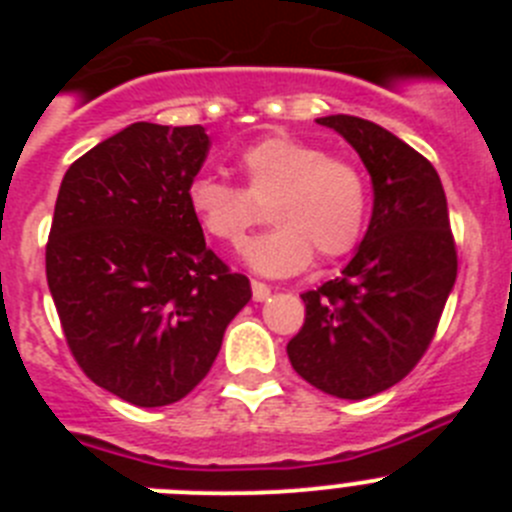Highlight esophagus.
<instances>
[{"instance_id": "esophagus-1", "label": "esophagus", "mask_w": 512, "mask_h": 512, "mask_svg": "<svg viewBox=\"0 0 512 512\" xmlns=\"http://www.w3.org/2000/svg\"><path fill=\"white\" fill-rule=\"evenodd\" d=\"M251 292H253V300L256 302L269 300V295H271V289L266 287L264 282H251Z\"/></svg>"}]
</instances>
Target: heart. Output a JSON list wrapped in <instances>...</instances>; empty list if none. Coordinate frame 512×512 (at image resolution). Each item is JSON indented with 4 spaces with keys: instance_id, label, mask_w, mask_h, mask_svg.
I'll use <instances>...</instances> for the list:
<instances>
[{
    "instance_id": "1",
    "label": "heart",
    "mask_w": 512,
    "mask_h": 512,
    "mask_svg": "<svg viewBox=\"0 0 512 512\" xmlns=\"http://www.w3.org/2000/svg\"><path fill=\"white\" fill-rule=\"evenodd\" d=\"M246 189L197 176L187 187V207L210 238L238 246L259 210L269 205L277 228L253 238L243 259L264 277H289L305 269L312 251L336 259L359 243L369 212L361 169L333 158L315 143L292 135H266L238 156Z\"/></svg>"
}]
</instances>
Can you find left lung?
<instances>
[{
  "mask_svg": "<svg viewBox=\"0 0 512 512\" xmlns=\"http://www.w3.org/2000/svg\"><path fill=\"white\" fill-rule=\"evenodd\" d=\"M359 153L374 207L341 277L302 295L305 325L287 356L305 382L341 400L390 390L431 346L456 282V248L436 169L405 140L354 115L318 117Z\"/></svg>",
  "mask_w": 512,
  "mask_h": 512,
  "instance_id": "8db88e82",
  "label": "left lung"
}]
</instances>
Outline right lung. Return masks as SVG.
Returning <instances> with one entry per match:
<instances>
[{
	"instance_id": "right-lung-1",
	"label": "right lung",
	"mask_w": 512,
	"mask_h": 512,
	"mask_svg": "<svg viewBox=\"0 0 512 512\" xmlns=\"http://www.w3.org/2000/svg\"><path fill=\"white\" fill-rule=\"evenodd\" d=\"M207 151L202 125L133 122L58 189L45 277L66 343L94 384L138 408L187 397L251 300L187 207Z\"/></svg>"
}]
</instances>
